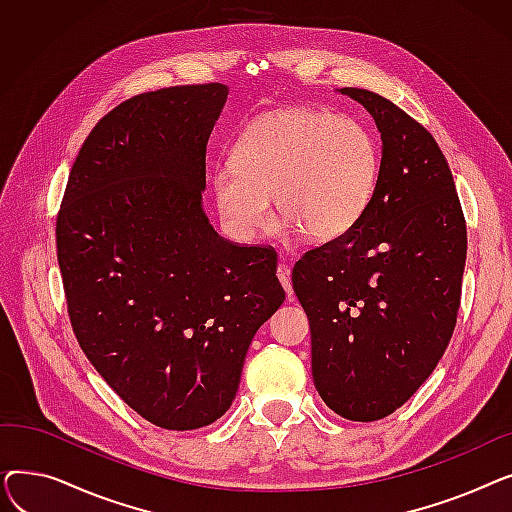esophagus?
I'll use <instances>...</instances> for the list:
<instances>
[{
    "mask_svg": "<svg viewBox=\"0 0 512 512\" xmlns=\"http://www.w3.org/2000/svg\"><path fill=\"white\" fill-rule=\"evenodd\" d=\"M278 280H280V284L284 286V290H286V294H288V299L292 297V280H290V265H286V263H280L278 265Z\"/></svg>",
    "mask_w": 512,
    "mask_h": 512,
    "instance_id": "1",
    "label": "esophagus"
}]
</instances>
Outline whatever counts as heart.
Segmentation results:
<instances>
[{"instance_id": "obj_1", "label": "heart", "mask_w": 512, "mask_h": 512, "mask_svg": "<svg viewBox=\"0 0 512 512\" xmlns=\"http://www.w3.org/2000/svg\"><path fill=\"white\" fill-rule=\"evenodd\" d=\"M380 178V147L357 118L286 107L255 118L234 164L213 174L224 224L240 238L270 226V199L288 230L311 240L344 236L363 218Z\"/></svg>"}]
</instances>
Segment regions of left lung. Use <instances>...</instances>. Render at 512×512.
<instances>
[{"instance_id":"obj_1","label":"left lung","mask_w":512,"mask_h":512,"mask_svg":"<svg viewBox=\"0 0 512 512\" xmlns=\"http://www.w3.org/2000/svg\"><path fill=\"white\" fill-rule=\"evenodd\" d=\"M382 134L375 195L344 236L307 251L292 288L311 328L313 384L344 419L378 421L417 392L456 326L467 228L448 161L386 97L344 87Z\"/></svg>"}]
</instances>
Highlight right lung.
I'll list each match as a JSON object with an SVG mask.
<instances>
[{
  "label": "right lung",
  "instance_id": "1",
  "mask_svg": "<svg viewBox=\"0 0 512 512\" xmlns=\"http://www.w3.org/2000/svg\"><path fill=\"white\" fill-rule=\"evenodd\" d=\"M222 83L132 97L80 147L56 224L72 330L124 402L197 429L236 396L257 330L284 303L274 249L238 247L203 211Z\"/></svg>",
  "mask_w": 512,
  "mask_h": 512
}]
</instances>
